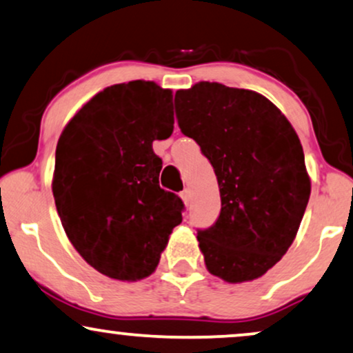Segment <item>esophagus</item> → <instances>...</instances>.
Listing matches in <instances>:
<instances>
[{"instance_id": "obj_1", "label": "esophagus", "mask_w": 353, "mask_h": 353, "mask_svg": "<svg viewBox=\"0 0 353 353\" xmlns=\"http://www.w3.org/2000/svg\"><path fill=\"white\" fill-rule=\"evenodd\" d=\"M181 199H182V202H184L185 205H189V202H190V190L189 189H184L181 192Z\"/></svg>"}]
</instances>
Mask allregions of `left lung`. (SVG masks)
Here are the masks:
<instances>
[{"instance_id": "obj_1", "label": "left lung", "mask_w": 353, "mask_h": 353, "mask_svg": "<svg viewBox=\"0 0 353 353\" xmlns=\"http://www.w3.org/2000/svg\"><path fill=\"white\" fill-rule=\"evenodd\" d=\"M174 102L181 132L197 141L220 187V216L197 233L205 265L228 283L259 279L292 246L310 200L300 138L249 89L200 81Z\"/></svg>"}]
</instances>
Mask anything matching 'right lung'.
<instances>
[{
  "label": "right lung",
  "instance_id": "right-lung-1",
  "mask_svg": "<svg viewBox=\"0 0 353 353\" xmlns=\"http://www.w3.org/2000/svg\"><path fill=\"white\" fill-rule=\"evenodd\" d=\"M174 130L172 91L114 84L89 99L58 138L52 190L68 239L110 279L150 276L182 221L184 203L159 187L153 141Z\"/></svg>",
  "mask_w": 353,
  "mask_h": 353
}]
</instances>
